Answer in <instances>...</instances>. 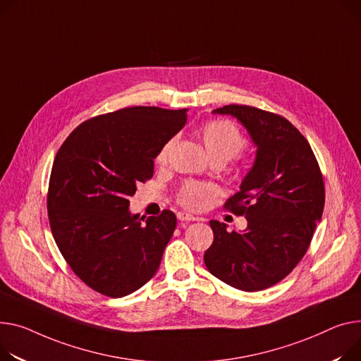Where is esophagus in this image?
Returning <instances> with one entry per match:
<instances>
[{
  "instance_id": "obj_1",
  "label": "esophagus",
  "mask_w": 361,
  "mask_h": 361,
  "mask_svg": "<svg viewBox=\"0 0 361 361\" xmlns=\"http://www.w3.org/2000/svg\"><path fill=\"white\" fill-rule=\"evenodd\" d=\"M177 218H178V221H181V222H191V221H197L193 214H188V213H184V212H180V213H177Z\"/></svg>"
}]
</instances>
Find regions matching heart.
<instances>
[{
	"label": "heart",
	"instance_id": "1",
	"mask_svg": "<svg viewBox=\"0 0 361 361\" xmlns=\"http://www.w3.org/2000/svg\"><path fill=\"white\" fill-rule=\"evenodd\" d=\"M200 139L212 161H224L225 164L241 152L247 139L233 123L228 120H213L202 126ZM174 139L166 140L157 155L158 164H165L168 155L174 148ZM216 195V187L187 181L178 191V202L187 209H199Z\"/></svg>",
	"mask_w": 361,
	"mask_h": 361
}]
</instances>
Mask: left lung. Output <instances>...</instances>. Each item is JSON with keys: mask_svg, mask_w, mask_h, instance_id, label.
Listing matches in <instances>:
<instances>
[{"mask_svg": "<svg viewBox=\"0 0 361 361\" xmlns=\"http://www.w3.org/2000/svg\"><path fill=\"white\" fill-rule=\"evenodd\" d=\"M241 123L257 148L251 170L226 207L244 214L243 232L210 221L213 244L204 252L207 270L244 292L279 283L306 254L322 218L325 188L309 142L289 120L250 106L213 110Z\"/></svg>", "mask_w": 361, "mask_h": 361, "instance_id": "obj_1", "label": "left lung"}]
</instances>
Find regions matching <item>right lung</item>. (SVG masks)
Returning <instances> with one entry per match:
<instances>
[{
    "label": "right lung",
    "mask_w": 361,
    "mask_h": 361,
    "mask_svg": "<svg viewBox=\"0 0 361 361\" xmlns=\"http://www.w3.org/2000/svg\"><path fill=\"white\" fill-rule=\"evenodd\" d=\"M187 122V109L128 107L92 117L59 148L47 214L65 261L87 286L110 298L136 292L157 273L177 218L171 210L139 218L129 210L136 185Z\"/></svg>",
    "instance_id": "right-lung-1"
}]
</instances>
